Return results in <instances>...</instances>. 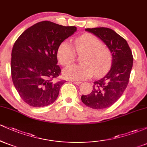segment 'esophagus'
Wrapping results in <instances>:
<instances>
[{"instance_id": "1", "label": "esophagus", "mask_w": 147, "mask_h": 147, "mask_svg": "<svg viewBox=\"0 0 147 147\" xmlns=\"http://www.w3.org/2000/svg\"><path fill=\"white\" fill-rule=\"evenodd\" d=\"M72 82H73V84H76V85H79V84L82 83V82H79V81H75V80L72 81Z\"/></svg>"}]
</instances>
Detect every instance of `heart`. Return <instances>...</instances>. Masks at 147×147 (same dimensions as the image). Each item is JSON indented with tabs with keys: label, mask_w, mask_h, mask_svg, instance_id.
I'll return each instance as SVG.
<instances>
[{
	"label": "heart",
	"mask_w": 147,
	"mask_h": 147,
	"mask_svg": "<svg viewBox=\"0 0 147 147\" xmlns=\"http://www.w3.org/2000/svg\"><path fill=\"white\" fill-rule=\"evenodd\" d=\"M74 47L81 57V65H73L63 70L67 78L79 81L90 78L92 75L101 77L109 71L112 63V55L102 41L93 34H85L76 38ZM57 59L63 65L71 64L75 59L76 53L68 41L60 43L57 49Z\"/></svg>",
	"instance_id": "1"
}]
</instances>
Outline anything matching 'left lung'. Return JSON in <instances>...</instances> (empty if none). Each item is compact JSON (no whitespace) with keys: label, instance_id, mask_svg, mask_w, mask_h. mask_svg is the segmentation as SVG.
I'll return each mask as SVG.
<instances>
[{"label":"left lung","instance_id":"8db88e82","mask_svg":"<svg viewBox=\"0 0 147 147\" xmlns=\"http://www.w3.org/2000/svg\"><path fill=\"white\" fill-rule=\"evenodd\" d=\"M86 31L107 45L112 55V65L103 78L94 82L92 92L82 96V101L92 109H106L120 98L127 87L133 67L132 52L126 40L110 28H87Z\"/></svg>","mask_w":147,"mask_h":147}]
</instances>
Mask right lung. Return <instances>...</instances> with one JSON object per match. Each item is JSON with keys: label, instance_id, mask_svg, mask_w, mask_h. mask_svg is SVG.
Here are the masks:
<instances>
[{"label": "right lung", "instance_id": "right-lung-1", "mask_svg": "<svg viewBox=\"0 0 147 147\" xmlns=\"http://www.w3.org/2000/svg\"><path fill=\"white\" fill-rule=\"evenodd\" d=\"M77 31L75 26H63L45 21L21 34L11 51V73L20 97L33 107L50 105L56 100L64 80L57 65L59 45Z\"/></svg>", "mask_w": 147, "mask_h": 147}]
</instances>
